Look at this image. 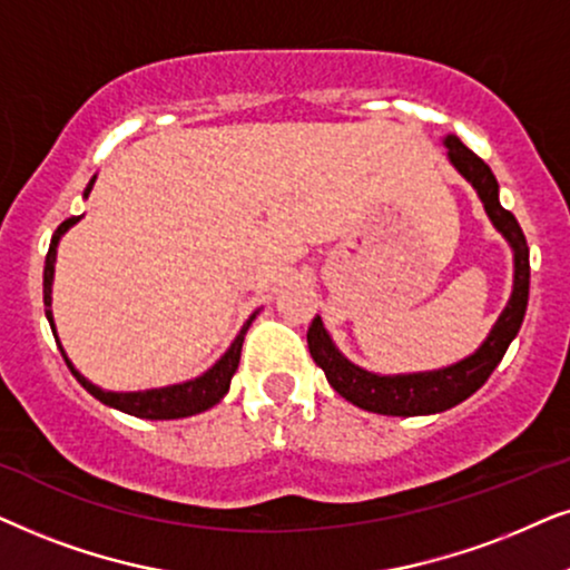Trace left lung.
<instances>
[{
	"mask_svg": "<svg viewBox=\"0 0 570 570\" xmlns=\"http://www.w3.org/2000/svg\"><path fill=\"white\" fill-rule=\"evenodd\" d=\"M449 148L451 164L476 189L480 200L484 203L490 222L503 234L508 245L513 249V292L498 323L492 325L490 336L482 341V346L466 360H461L451 367L430 370V373H409V375H375L370 370H362L360 364L348 362L344 354L333 344L328 331L323 328L321 317H315L307 331V346L317 367L323 370L333 391L364 412L389 414V416H420L438 414L445 409L461 404L472 396L476 389H482L484 381L503 360L505 348L519 333L523 315H527L529 302V247L523 237L519 222L511 210H505L498 200V179L490 171V166L480 156L472 154L456 135H449L443 140Z\"/></svg>",
	"mask_w": 570,
	"mask_h": 570,
	"instance_id": "1",
	"label": "left lung"
}]
</instances>
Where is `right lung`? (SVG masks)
Masks as SVG:
<instances>
[{"mask_svg":"<svg viewBox=\"0 0 570 570\" xmlns=\"http://www.w3.org/2000/svg\"><path fill=\"white\" fill-rule=\"evenodd\" d=\"M94 181H96V177L88 181V187H86V193H82V197L90 195V189H94ZM78 222H80V216H72V218H67L65 224H59L55 237H51V245H49V253H47V265H43V305H47V321L51 325V333H55V338H57L59 352H62L67 367H70V373L78 377V383L82 385V389H86L90 396H96L98 401H101V404L111 406V409H119V412H125V414L140 416V420H181V416L200 414V412H206V409L216 406L218 401L226 396L232 377H234V373H237L239 354H242V341H245V333L249 328V323L255 321V315H249V321L242 325L239 336L234 338V344L226 348V354L214 364V367L206 370V373H203L200 377H195V381L166 385V389L130 391V393L104 391V389H98V385L90 383L88 377H82L78 370H75V364L67 360L65 348H62V344H59L57 328H55V315H51V284H55V263H57L59 239H62V234Z\"/></svg>","mask_w":570,"mask_h":570,"instance_id":"add662e5","label":"right lung"}]
</instances>
